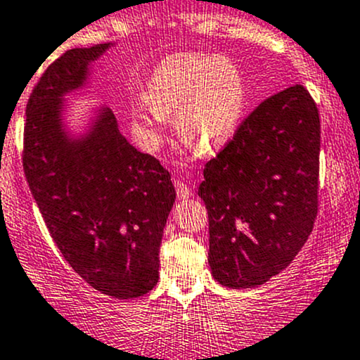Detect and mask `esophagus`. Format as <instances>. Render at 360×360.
<instances>
[{"label": "esophagus", "mask_w": 360, "mask_h": 360, "mask_svg": "<svg viewBox=\"0 0 360 360\" xmlns=\"http://www.w3.org/2000/svg\"><path fill=\"white\" fill-rule=\"evenodd\" d=\"M174 184H176V191H177V197L179 198H190L193 195V191L190 190L188 184H184L181 179H174Z\"/></svg>", "instance_id": "obj_1"}]
</instances>
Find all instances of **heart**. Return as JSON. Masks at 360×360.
Masks as SVG:
<instances>
[{
    "mask_svg": "<svg viewBox=\"0 0 360 360\" xmlns=\"http://www.w3.org/2000/svg\"><path fill=\"white\" fill-rule=\"evenodd\" d=\"M245 106L240 69L210 53H177L151 72L148 96L130 103V120L146 144L160 143L167 116L184 144L200 153L216 151L233 136Z\"/></svg>",
    "mask_w": 360,
    "mask_h": 360,
    "instance_id": "b5f03b06",
    "label": "heart"
}]
</instances>
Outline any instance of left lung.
I'll return each instance as SVG.
<instances>
[{"label": "left lung", "instance_id": "left-lung-1", "mask_svg": "<svg viewBox=\"0 0 360 360\" xmlns=\"http://www.w3.org/2000/svg\"><path fill=\"white\" fill-rule=\"evenodd\" d=\"M321 120L303 85L259 104L203 169L209 266L219 284L257 288L281 274L314 230Z\"/></svg>", "mask_w": 360, "mask_h": 360}]
</instances>
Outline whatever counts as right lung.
I'll use <instances>...</instances> for the list:
<instances>
[{
	"mask_svg": "<svg viewBox=\"0 0 360 360\" xmlns=\"http://www.w3.org/2000/svg\"><path fill=\"white\" fill-rule=\"evenodd\" d=\"M110 46L68 50L45 69L25 108L22 165L72 270L99 292L132 300L158 282L160 244L176 200L170 174L120 134L108 108L79 139H69L60 116L63 97L85 85L90 63Z\"/></svg>",
	"mask_w": 360,
	"mask_h": 360,
	"instance_id": "add662e5",
	"label": "right lung"
}]
</instances>
